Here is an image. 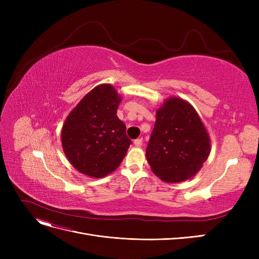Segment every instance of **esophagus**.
<instances>
[{
	"label": "esophagus",
	"mask_w": 259,
	"mask_h": 259,
	"mask_svg": "<svg viewBox=\"0 0 259 259\" xmlns=\"http://www.w3.org/2000/svg\"><path fill=\"white\" fill-rule=\"evenodd\" d=\"M134 145H135L136 147H142V145H143V139H142V138L135 139V140H134Z\"/></svg>",
	"instance_id": "esophagus-1"
}]
</instances>
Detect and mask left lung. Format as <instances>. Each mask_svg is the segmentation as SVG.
Here are the masks:
<instances>
[{"instance_id":"left-lung-1","label":"left lung","mask_w":259,"mask_h":259,"mask_svg":"<svg viewBox=\"0 0 259 259\" xmlns=\"http://www.w3.org/2000/svg\"><path fill=\"white\" fill-rule=\"evenodd\" d=\"M146 158L163 182L176 184L193 177L210 152L208 133L195 109L178 97H169L156 110Z\"/></svg>"}]
</instances>
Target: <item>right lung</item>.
<instances>
[{
  "mask_svg": "<svg viewBox=\"0 0 259 259\" xmlns=\"http://www.w3.org/2000/svg\"><path fill=\"white\" fill-rule=\"evenodd\" d=\"M122 100L111 84H100L81 99L62 125L61 145L81 174L101 178L121 164L132 144L117 117Z\"/></svg>",
  "mask_w": 259,
  "mask_h": 259,
  "instance_id": "1",
  "label": "right lung"
}]
</instances>
